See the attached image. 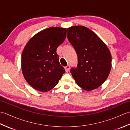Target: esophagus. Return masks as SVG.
Here are the masks:
<instances>
[{"label":"esophagus","instance_id":"34e87169","mask_svg":"<svg viewBox=\"0 0 130 130\" xmlns=\"http://www.w3.org/2000/svg\"><path fill=\"white\" fill-rule=\"evenodd\" d=\"M70 65H68V66H67V67H65V71H67V72H68V71H69V70H70Z\"/></svg>","mask_w":130,"mask_h":130}]
</instances>
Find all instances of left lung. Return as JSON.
<instances>
[{"label": "left lung", "mask_w": 130, "mask_h": 130, "mask_svg": "<svg viewBox=\"0 0 130 130\" xmlns=\"http://www.w3.org/2000/svg\"><path fill=\"white\" fill-rule=\"evenodd\" d=\"M68 30V38L76 52L78 65L71 69L79 86L87 91L96 89L106 81L112 67L108 48L94 32L83 26Z\"/></svg>", "instance_id": "1"}]
</instances>
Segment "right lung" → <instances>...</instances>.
<instances>
[{
    "label": "right lung",
    "instance_id": "right-lung-1",
    "mask_svg": "<svg viewBox=\"0 0 130 130\" xmlns=\"http://www.w3.org/2000/svg\"><path fill=\"white\" fill-rule=\"evenodd\" d=\"M67 29L50 27L29 40L22 55V71L27 82L36 90L48 92L65 73L56 50L65 40Z\"/></svg>",
    "mask_w": 130,
    "mask_h": 130
}]
</instances>
